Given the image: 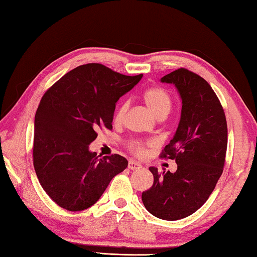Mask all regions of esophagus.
<instances>
[{"label":"esophagus","mask_w":257,"mask_h":257,"mask_svg":"<svg viewBox=\"0 0 257 257\" xmlns=\"http://www.w3.org/2000/svg\"><path fill=\"white\" fill-rule=\"evenodd\" d=\"M142 168V164L136 162V161H133L130 160L129 163H128V169H130V170H138V169Z\"/></svg>","instance_id":"esophagus-1"}]
</instances>
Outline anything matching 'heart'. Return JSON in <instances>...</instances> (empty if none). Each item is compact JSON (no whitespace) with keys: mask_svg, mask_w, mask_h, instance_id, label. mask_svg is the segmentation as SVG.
Here are the masks:
<instances>
[{"mask_svg":"<svg viewBox=\"0 0 257 257\" xmlns=\"http://www.w3.org/2000/svg\"><path fill=\"white\" fill-rule=\"evenodd\" d=\"M143 99H144L149 110L153 113L158 119L165 118L171 111V96L167 90L162 88V87H150V88H147L144 94H143ZM127 110L128 104L121 103L120 105L116 107L114 115H113V122L115 124L122 123ZM151 145L152 143H144L141 141H132L128 143L129 150L137 155H144L146 152V147Z\"/></svg>","mask_w":257,"mask_h":257,"instance_id":"heart-1","label":"heart"}]
</instances>
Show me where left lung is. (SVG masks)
I'll return each instance as SVG.
<instances>
[{
  "mask_svg": "<svg viewBox=\"0 0 257 257\" xmlns=\"http://www.w3.org/2000/svg\"><path fill=\"white\" fill-rule=\"evenodd\" d=\"M161 81L175 85L182 101L177 132L160 155L176 160L178 168L160 173L151 167L154 182L142 201L151 214L175 221L196 212L214 190L223 172L228 128L219 98L201 76L180 68Z\"/></svg>",
  "mask_w": 257,
  "mask_h": 257,
  "instance_id": "left-lung-1",
  "label": "left lung"
}]
</instances>
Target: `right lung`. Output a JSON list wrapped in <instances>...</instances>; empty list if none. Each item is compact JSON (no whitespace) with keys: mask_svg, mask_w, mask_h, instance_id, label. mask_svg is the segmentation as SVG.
Instances as JSON below:
<instances>
[{"mask_svg":"<svg viewBox=\"0 0 257 257\" xmlns=\"http://www.w3.org/2000/svg\"><path fill=\"white\" fill-rule=\"evenodd\" d=\"M142 77L88 63L66 73L42 97L35 114L34 168L59 206L73 212L90 207L127 168L123 156L102 158L89 144L98 129H112L115 103Z\"/></svg>","mask_w":257,"mask_h":257,"instance_id":"1","label":"right lung"}]
</instances>
